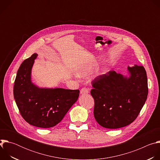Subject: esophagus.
I'll return each mask as SVG.
<instances>
[{"instance_id":"esophagus-1","label":"esophagus","mask_w":160,"mask_h":160,"mask_svg":"<svg viewBox=\"0 0 160 160\" xmlns=\"http://www.w3.org/2000/svg\"><path fill=\"white\" fill-rule=\"evenodd\" d=\"M88 88H87L85 87H83L80 90V94H88Z\"/></svg>"}]
</instances>
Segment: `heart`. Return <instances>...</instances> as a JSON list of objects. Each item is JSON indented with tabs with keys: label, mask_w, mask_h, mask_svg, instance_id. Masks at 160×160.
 <instances>
[{
	"label": "heart",
	"mask_w": 160,
	"mask_h": 160,
	"mask_svg": "<svg viewBox=\"0 0 160 160\" xmlns=\"http://www.w3.org/2000/svg\"><path fill=\"white\" fill-rule=\"evenodd\" d=\"M86 70H84V69H82V70H81V72H80V74H82V75H85V73H86Z\"/></svg>",
	"instance_id": "b5f03b06"
}]
</instances>
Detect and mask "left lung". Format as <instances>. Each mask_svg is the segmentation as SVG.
I'll list each match as a JSON object with an SVG mask.
<instances>
[{"instance_id": "1", "label": "left lung", "mask_w": 160, "mask_h": 160, "mask_svg": "<svg viewBox=\"0 0 160 160\" xmlns=\"http://www.w3.org/2000/svg\"><path fill=\"white\" fill-rule=\"evenodd\" d=\"M128 77L110 71L92 82L90 94L94 99V116L106 128H119L132 123L138 117L148 94L145 68L128 67Z\"/></svg>"}]
</instances>
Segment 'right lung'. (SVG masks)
Listing matches in <instances>:
<instances>
[{"label": "right lung", "mask_w": 160, "mask_h": 160, "mask_svg": "<svg viewBox=\"0 0 160 160\" xmlns=\"http://www.w3.org/2000/svg\"><path fill=\"white\" fill-rule=\"evenodd\" d=\"M37 54L22 62L14 81L13 94L21 115L40 128L56 125L77 101L80 90L39 88L31 81V70Z\"/></svg>", "instance_id": "right-lung-1"}]
</instances>
